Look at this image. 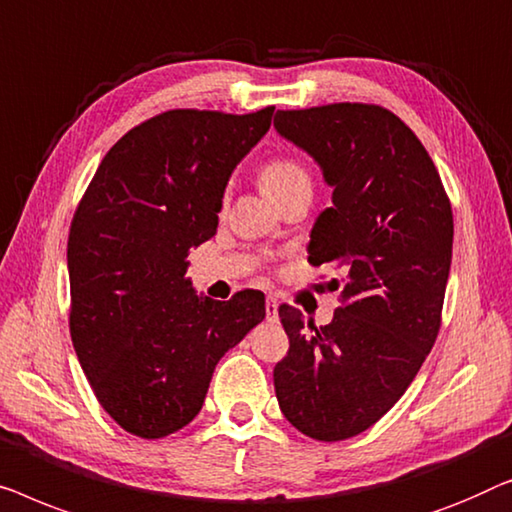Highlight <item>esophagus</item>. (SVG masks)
<instances>
[{
  "label": "esophagus",
  "mask_w": 512,
  "mask_h": 512,
  "mask_svg": "<svg viewBox=\"0 0 512 512\" xmlns=\"http://www.w3.org/2000/svg\"><path fill=\"white\" fill-rule=\"evenodd\" d=\"M266 320H278V301L273 297H266Z\"/></svg>",
  "instance_id": "1"
}]
</instances>
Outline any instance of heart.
<instances>
[{"label":"heart","mask_w":512,"mask_h":512,"mask_svg":"<svg viewBox=\"0 0 512 512\" xmlns=\"http://www.w3.org/2000/svg\"><path fill=\"white\" fill-rule=\"evenodd\" d=\"M259 183L266 190V194L273 199H283L297 187H311V174H308L306 164L299 162L297 157L278 155L264 162L259 169Z\"/></svg>","instance_id":"obj_1"}]
</instances>
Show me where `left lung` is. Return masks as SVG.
Here are the masks:
<instances>
[{"label":"left lung","mask_w":512,"mask_h":512,"mask_svg":"<svg viewBox=\"0 0 512 512\" xmlns=\"http://www.w3.org/2000/svg\"><path fill=\"white\" fill-rule=\"evenodd\" d=\"M273 125L311 153L334 187L315 222L313 266L345 278L334 320L278 308L290 350L273 369L278 406L301 434L345 441L373 427L434 348L452 259V206L422 141L378 104L278 111Z\"/></svg>","instance_id":"obj_1"}]
</instances>
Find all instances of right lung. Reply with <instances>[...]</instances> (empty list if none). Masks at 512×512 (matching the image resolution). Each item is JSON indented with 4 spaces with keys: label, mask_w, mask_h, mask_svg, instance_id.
<instances>
[{
    "label": "right lung",
    "mask_w": 512,
    "mask_h": 512,
    "mask_svg": "<svg viewBox=\"0 0 512 512\" xmlns=\"http://www.w3.org/2000/svg\"><path fill=\"white\" fill-rule=\"evenodd\" d=\"M273 106L164 111L104 155L69 227V331L97 401L122 429L164 438L204 406L215 364L264 320V294L199 299L192 246L218 229L236 164Z\"/></svg>",
    "instance_id": "right-lung-1"
}]
</instances>
